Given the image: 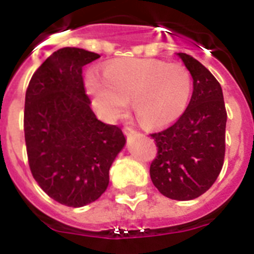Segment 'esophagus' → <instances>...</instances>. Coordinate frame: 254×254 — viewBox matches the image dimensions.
Returning a JSON list of instances; mask_svg holds the SVG:
<instances>
[{"mask_svg": "<svg viewBox=\"0 0 254 254\" xmlns=\"http://www.w3.org/2000/svg\"><path fill=\"white\" fill-rule=\"evenodd\" d=\"M123 131H125V133L127 134V136H131V134H133V133H136V132L133 131V129L131 128V127H128V126H126L125 128H123Z\"/></svg>", "mask_w": 254, "mask_h": 254, "instance_id": "1", "label": "esophagus"}]
</instances>
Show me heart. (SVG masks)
Wrapping results in <instances>:
<instances>
[{
  "mask_svg": "<svg viewBox=\"0 0 254 254\" xmlns=\"http://www.w3.org/2000/svg\"><path fill=\"white\" fill-rule=\"evenodd\" d=\"M86 86L104 120L118 118L132 102L134 114L142 125L164 127L179 120L187 109L192 77L179 64L127 60L109 64L104 75L90 69Z\"/></svg>",
  "mask_w": 254,
  "mask_h": 254,
  "instance_id": "b5f03b06",
  "label": "heart"
}]
</instances>
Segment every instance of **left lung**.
<instances>
[{"label":"left lung","mask_w":254,"mask_h":254,"mask_svg":"<svg viewBox=\"0 0 254 254\" xmlns=\"http://www.w3.org/2000/svg\"><path fill=\"white\" fill-rule=\"evenodd\" d=\"M177 56L192 76L193 93L174 125L151 133L158 156L150 165V177L165 197L190 201L205 193L221 172L228 116L214 75L192 56Z\"/></svg>","instance_id":"obj_1"}]
</instances>
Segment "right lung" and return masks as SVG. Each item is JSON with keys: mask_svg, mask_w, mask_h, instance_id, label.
Returning <instances> with one entry per match:
<instances>
[{"mask_svg": "<svg viewBox=\"0 0 254 254\" xmlns=\"http://www.w3.org/2000/svg\"><path fill=\"white\" fill-rule=\"evenodd\" d=\"M100 56L61 48L29 82L24 132L31 174L57 202L82 207L109 185V169L126 145L122 129L96 118L85 94L82 67Z\"/></svg>", "mask_w": 254, "mask_h": 254, "instance_id": "obj_1", "label": "right lung"}]
</instances>
